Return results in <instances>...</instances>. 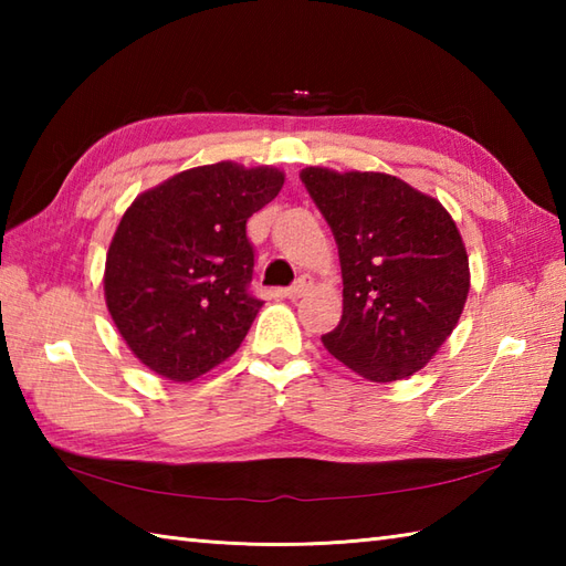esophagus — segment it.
Here are the masks:
<instances>
[{"mask_svg":"<svg viewBox=\"0 0 566 566\" xmlns=\"http://www.w3.org/2000/svg\"><path fill=\"white\" fill-rule=\"evenodd\" d=\"M311 286H314V280H311L308 274H302V276H298V280L290 286V290L284 292V296H286V298H302V296L311 290Z\"/></svg>","mask_w":566,"mask_h":566,"instance_id":"34e87169","label":"esophagus"}]
</instances>
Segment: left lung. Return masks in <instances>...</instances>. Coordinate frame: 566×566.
<instances>
[{"label": "left lung", "instance_id": "obj_1", "mask_svg": "<svg viewBox=\"0 0 566 566\" xmlns=\"http://www.w3.org/2000/svg\"><path fill=\"white\" fill-rule=\"evenodd\" d=\"M343 270V318L328 353L369 381L423 369L450 338L469 294V258L438 199L387 172L304 167Z\"/></svg>", "mask_w": 566, "mask_h": 566}]
</instances>
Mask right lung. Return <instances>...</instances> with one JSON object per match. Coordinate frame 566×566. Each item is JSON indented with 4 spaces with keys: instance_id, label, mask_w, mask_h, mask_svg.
<instances>
[{
    "instance_id": "right-lung-1",
    "label": "right lung",
    "mask_w": 566,
    "mask_h": 566,
    "mask_svg": "<svg viewBox=\"0 0 566 566\" xmlns=\"http://www.w3.org/2000/svg\"><path fill=\"white\" fill-rule=\"evenodd\" d=\"M284 185L270 165L191 167L143 191L106 252L104 298L128 350L155 375L191 381L231 357L262 308L248 292L245 223Z\"/></svg>"
}]
</instances>
